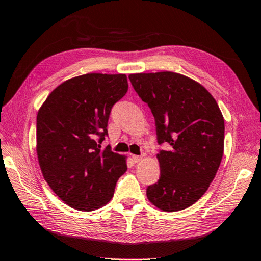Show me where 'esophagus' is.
Here are the masks:
<instances>
[{
	"label": "esophagus",
	"mask_w": 261,
	"mask_h": 261,
	"mask_svg": "<svg viewBox=\"0 0 261 261\" xmlns=\"http://www.w3.org/2000/svg\"><path fill=\"white\" fill-rule=\"evenodd\" d=\"M142 159H143L142 155H133V161L137 162V164L140 161H142Z\"/></svg>",
	"instance_id": "esophagus-1"
}]
</instances>
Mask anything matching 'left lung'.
I'll list each match as a JSON object with an SVG mask.
<instances>
[{
  "label": "left lung",
  "mask_w": 261,
  "mask_h": 261,
  "mask_svg": "<svg viewBox=\"0 0 261 261\" xmlns=\"http://www.w3.org/2000/svg\"><path fill=\"white\" fill-rule=\"evenodd\" d=\"M135 92L155 119L160 179L147 188V199L164 212L195 203L217 174L224 154L225 121L208 90L174 71L130 74Z\"/></svg>",
  "instance_id": "1"
}]
</instances>
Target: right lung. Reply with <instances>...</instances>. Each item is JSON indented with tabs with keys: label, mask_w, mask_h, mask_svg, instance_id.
I'll return each instance as SVG.
<instances>
[{
	"label": "right lung",
	"mask_w": 261,
	"mask_h": 261,
	"mask_svg": "<svg viewBox=\"0 0 261 261\" xmlns=\"http://www.w3.org/2000/svg\"><path fill=\"white\" fill-rule=\"evenodd\" d=\"M127 90L126 74H84L56 87L37 112L41 172L71 208L88 212L105 206L127 171L126 156L100 145L107 135L113 105Z\"/></svg>",
	"instance_id": "obj_1"
}]
</instances>
